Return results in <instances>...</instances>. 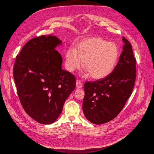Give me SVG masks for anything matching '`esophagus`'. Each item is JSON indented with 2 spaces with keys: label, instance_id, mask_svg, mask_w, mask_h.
Wrapping results in <instances>:
<instances>
[{
  "label": "esophagus",
  "instance_id": "esophagus-1",
  "mask_svg": "<svg viewBox=\"0 0 154 154\" xmlns=\"http://www.w3.org/2000/svg\"><path fill=\"white\" fill-rule=\"evenodd\" d=\"M82 87V83L80 81H76V88H81Z\"/></svg>",
  "mask_w": 154,
  "mask_h": 154
}]
</instances>
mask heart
Wrapping results in <instances>:
<instances>
[{
	"instance_id": "heart-1",
	"label": "heart",
	"mask_w": 154,
	"mask_h": 154,
	"mask_svg": "<svg viewBox=\"0 0 154 154\" xmlns=\"http://www.w3.org/2000/svg\"><path fill=\"white\" fill-rule=\"evenodd\" d=\"M119 57V49L114 42H109L100 37L86 38L79 42L76 49L68 48L65 54L66 69L72 72L79 69L83 61L86 69L84 76L95 80L109 76L116 67Z\"/></svg>"
}]
</instances>
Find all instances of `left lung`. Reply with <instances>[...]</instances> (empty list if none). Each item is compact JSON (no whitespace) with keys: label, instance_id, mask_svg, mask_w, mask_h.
I'll use <instances>...</instances> for the list:
<instances>
[{"label":"left lung","instance_id":"8db88e82","mask_svg":"<svg viewBox=\"0 0 154 154\" xmlns=\"http://www.w3.org/2000/svg\"><path fill=\"white\" fill-rule=\"evenodd\" d=\"M124 44L118 63L104 79L86 82L82 110L94 124H102L117 116L131 95L136 79V59L132 46L122 37Z\"/></svg>","mask_w":154,"mask_h":154}]
</instances>
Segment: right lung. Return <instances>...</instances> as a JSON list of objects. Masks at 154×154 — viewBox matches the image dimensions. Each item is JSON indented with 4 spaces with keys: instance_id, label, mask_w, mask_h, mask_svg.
<instances>
[{
    "instance_id": "add662e5",
    "label": "right lung",
    "mask_w": 154,
    "mask_h": 154,
    "mask_svg": "<svg viewBox=\"0 0 154 154\" xmlns=\"http://www.w3.org/2000/svg\"><path fill=\"white\" fill-rule=\"evenodd\" d=\"M62 41L54 35L33 38L16 56L13 77L21 103L28 116L43 124L54 122L75 88L73 74L62 69L56 48Z\"/></svg>"
}]
</instances>
